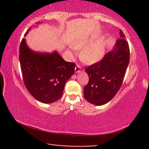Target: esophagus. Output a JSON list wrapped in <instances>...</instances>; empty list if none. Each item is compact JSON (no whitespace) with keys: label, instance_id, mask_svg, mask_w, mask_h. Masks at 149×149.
Here are the masks:
<instances>
[{"label":"esophagus","instance_id":"1","mask_svg":"<svg viewBox=\"0 0 149 149\" xmlns=\"http://www.w3.org/2000/svg\"><path fill=\"white\" fill-rule=\"evenodd\" d=\"M81 71V68L79 65H77L75 68V73H79Z\"/></svg>","mask_w":149,"mask_h":149}]
</instances>
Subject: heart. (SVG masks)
Masks as SVG:
<instances>
[{
    "label": "heart",
    "mask_w": 149,
    "mask_h": 149,
    "mask_svg": "<svg viewBox=\"0 0 149 149\" xmlns=\"http://www.w3.org/2000/svg\"><path fill=\"white\" fill-rule=\"evenodd\" d=\"M91 40L78 39L73 42L72 47L68 50L69 54L73 56L75 54L74 49H81L80 52V58L87 64H93L101 60L104 55L106 42L104 39L97 40L93 43Z\"/></svg>",
    "instance_id": "b5f03b06"
}]
</instances>
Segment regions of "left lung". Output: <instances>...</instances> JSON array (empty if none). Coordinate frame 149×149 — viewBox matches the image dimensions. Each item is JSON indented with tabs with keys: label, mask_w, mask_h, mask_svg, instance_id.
Returning <instances> with one entry per match:
<instances>
[{
	"label": "left lung",
	"mask_w": 149,
	"mask_h": 149,
	"mask_svg": "<svg viewBox=\"0 0 149 149\" xmlns=\"http://www.w3.org/2000/svg\"><path fill=\"white\" fill-rule=\"evenodd\" d=\"M120 38L100 61L87 67L89 83L84 87V97L95 105L106 104L114 98L122 85L130 62V48L125 35L120 30Z\"/></svg>",
	"instance_id": "8db88e82"
}]
</instances>
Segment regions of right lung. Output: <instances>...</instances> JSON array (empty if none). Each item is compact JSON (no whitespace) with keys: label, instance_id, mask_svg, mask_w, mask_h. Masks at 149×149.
Instances as JSON below:
<instances>
[{"label":"right lung","instance_id":"add662e5","mask_svg":"<svg viewBox=\"0 0 149 149\" xmlns=\"http://www.w3.org/2000/svg\"><path fill=\"white\" fill-rule=\"evenodd\" d=\"M19 53L24 83L30 94L47 104L59 100L65 83L74 74L75 63L65 62L56 51L35 52L27 47L24 38L20 43Z\"/></svg>","mask_w":149,"mask_h":149}]
</instances>
